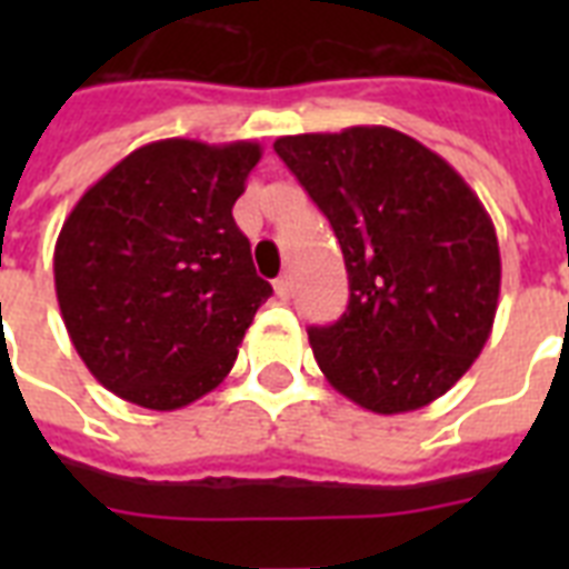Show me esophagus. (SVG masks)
<instances>
[{"label": "esophagus", "instance_id": "1", "mask_svg": "<svg viewBox=\"0 0 569 569\" xmlns=\"http://www.w3.org/2000/svg\"><path fill=\"white\" fill-rule=\"evenodd\" d=\"M274 292H277V298H280V301H286V298H289V292H292V277H289V274L277 277Z\"/></svg>", "mask_w": 569, "mask_h": 569}]
</instances>
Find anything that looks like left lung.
Listing matches in <instances>:
<instances>
[{
	"label": "left lung",
	"instance_id": "obj_1",
	"mask_svg": "<svg viewBox=\"0 0 569 569\" xmlns=\"http://www.w3.org/2000/svg\"><path fill=\"white\" fill-rule=\"evenodd\" d=\"M274 150L346 257L348 310L307 330L330 387L380 416L446 396L481 355L499 307V241L476 191L389 127L283 136Z\"/></svg>",
	"mask_w": 569,
	"mask_h": 569
}]
</instances>
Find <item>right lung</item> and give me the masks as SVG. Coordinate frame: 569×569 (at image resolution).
Segmentation results:
<instances>
[{"mask_svg": "<svg viewBox=\"0 0 569 569\" xmlns=\"http://www.w3.org/2000/svg\"><path fill=\"white\" fill-rule=\"evenodd\" d=\"M257 141L164 138L79 197L58 232L56 295L88 372L147 410H180L230 375L268 301L232 206Z\"/></svg>", "mask_w": 569, "mask_h": 569, "instance_id": "add662e5", "label": "right lung"}]
</instances>
